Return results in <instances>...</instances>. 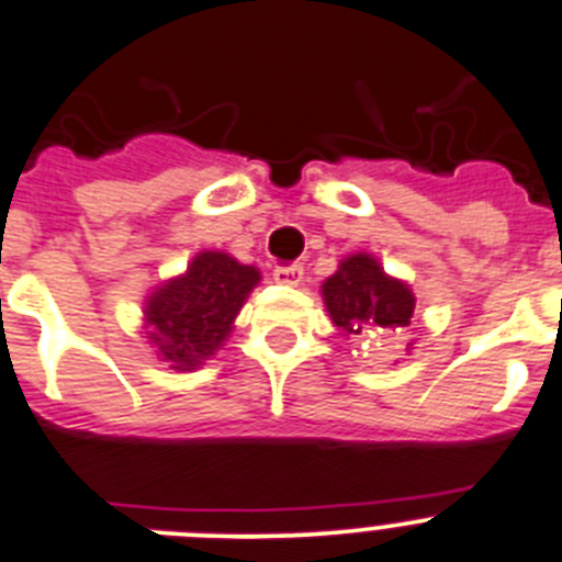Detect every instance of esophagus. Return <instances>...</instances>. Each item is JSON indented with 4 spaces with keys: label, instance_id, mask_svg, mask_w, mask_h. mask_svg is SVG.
<instances>
[{
    "label": "esophagus",
    "instance_id": "1",
    "mask_svg": "<svg viewBox=\"0 0 562 562\" xmlns=\"http://www.w3.org/2000/svg\"><path fill=\"white\" fill-rule=\"evenodd\" d=\"M272 278H276L278 284L297 286V284H301V278H304V267H301V265L276 267V270H272Z\"/></svg>",
    "mask_w": 562,
    "mask_h": 562
}]
</instances>
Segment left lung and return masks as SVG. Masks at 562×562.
Instances as JSON below:
<instances>
[{
	"mask_svg": "<svg viewBox=\"0 0 562 562\" xmlns=\"http://www.w3.org/2000/svg\"><path fill=\"white\" fill-rule=\"evenodd\" d=\"M321 292L331 324L346 335L411 326L416 306L411 286L400 278L385 276L380 261L369 252L342 258L335 276L324 281Z\"/></svg>",
	"mask_w": 562,
	"mask_h": 562,
	"instance_id": "1",
	"label": "left lung"
}]
</instances>
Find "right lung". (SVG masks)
Wrapping results in <instances>:
<instances>
[{"label":"right lung","instance_id":"obj_1","mask_svg":"<svg viewBox=\"0 0 562 562\" xmlns=\"http://www.w3.org/2000/svg\"><path fill=\"white\" fill-rule=\"evenodd\" d=\"M258 281L256 267L238 265L227 252H200L182 276L148 295L143 310L148 342L171 369H200L225 346L238 310Z\"/></svg>","mask_w":562,"mask_h":562}]
</instances>
